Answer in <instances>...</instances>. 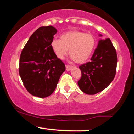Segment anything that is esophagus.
<instances>
[{"label":"esophagus","instance_id":"34e87169","mask_svg":"<svg viewBox=\"0 0 134 134\" xmlns=\"http://www.w3.org/2000/svg\"><path fill=\"white\" fill-rule=\"evenodd\" d=\"M65 67H66V70L68 72L70 71V70H71V69H72V66H70V65H66Z\"/></svg>","mask_w":134,"mask_h":134}]
</instances>
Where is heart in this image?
<instances>
[{
  "mask_svg": "<svg viewBox=\"0 0 134 134\" xmlns=\"http://www.w3.org/2000/svg\"><path fill=\"white\" fill-rule=\"evenodd\" d=\"M51 48L57 57L62 60L68 54L78 64L86 62L93 53L96 40L93 35L80 31H70L62 34L60 40H52Z\"/></svg>",
  "mask_w": 134,
  "mask_h": 134,
  "instance_id": "obj_1",
  "label": "heart"
}]
</instances>
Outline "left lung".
<instances>
[{"instance_id":"8db88e82","label":"left lung","mask_w":134,"mask_h":134,"mask_svg":"<svg viewBox=\"0 0 134 134\" xmlns=\"http://www.w3.org/2000/svg\"><path fill=\"white\" fill-rule=\"evenodd\" d=\"M99 36H102L99 34ZM117 56L109 38L99 40L91 62L79 67L81 78L77 84L80 90L93 95L102 91L110 85L115 76Z\"/></svg>"}]
</instances>
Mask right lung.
<instances>
[{
    "instance_id": "add662e5",
    "label": "right lung",
    "mask_w": 134,
    "mask_h": 134,
    "mask_svg": "<svg viewBox=\"0 0 134 134\" xmlns=\"http://www.w3.org/2000/svg\"><path fill=\"white\" fill-rule=\"evenodd\" d=\"M57 32L52 26L39 27L21 53L20 77L27 91L34 96L43 98L51 95L65 70L64 64L57 57L50 45Z\"/></svg>"
}]
</instances>
